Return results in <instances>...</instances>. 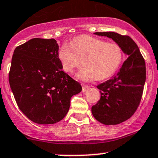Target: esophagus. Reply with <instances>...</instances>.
<instances>
[{
    "mask_svg": "<svg viewBox=\"0 0 158 158\" xmlns=\"http://www.w3.org/2000/svg\"><path fill=\"white\" fill-rule=\"evenodd\" d=\"M89 86H87V85H83V86H82V91L83 92H86V91H87V90L89 89Z\"/></svg>",
    "mask_w": 158,
    "mask_h": 158,
    "instance_id": "34e87169",
    "label": "esophagus"
}]
</instances>
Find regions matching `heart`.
I'll return each instance as SVG.
<instances>
[{
  "instance_id": "heart-1",
  "label": "heart",
  "mask_w": 158,
  "mask_h": 158,
  "mask_svg": "<svg viewBox=\"0 0 158 158\" xmlns=\"http://www.w3.org/2000/svg\"><path fill=\"white\" fill-rule=\"evenodd\" d=\"M59 60L65 72L72 73L82 63L77 77L87 81L94 77L98 80L112 76L121 65L123 51L117 44L91 36H79L71 42L64 44L59 51Z\"/></svg>"
}]
</instances>
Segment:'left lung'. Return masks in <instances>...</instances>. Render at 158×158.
I'll use <instances>...</instances> for the list:
<instances>
[{
  "mask_svg": "<svg viewBox=\"0 0 158 158\" xmlns=\"http://www.w3.org/2000/svg\"><path fill=\"white\" fill-rule=\"evenodd\" d=\"M94 33L112 39L128 56L116 75L97 86L101 98L92 107L93 116L101 123L118 125L131 117L139 107L146 82V63L130 36L114 32Z\"/></svg>",
  "mask_w": 158,
  "mask_h": 158,
  "instance_id": "obj_1",
  "label": "left lung"
}]
</instances>
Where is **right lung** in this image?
I'll use <instances>...</instances> for the list:
<instances>
[{"label": "right lung", "instance_id": "add662e5", "mask_svg": "<svg viewBox=\"0 0 158 158\" xmlns=\"http://www.w3.org/2000/svg\"><path fill=\"white\" fill-rule=\"evenodd\" d=\"M54 39L34 38L14 51L9 82L21 111L32 122L54 124L65 117L71 98L82 90L62 70Z\"/></svg>", "mask_w": 158, "mask_h": 158}]
</instances>
